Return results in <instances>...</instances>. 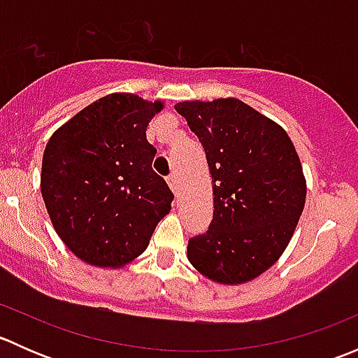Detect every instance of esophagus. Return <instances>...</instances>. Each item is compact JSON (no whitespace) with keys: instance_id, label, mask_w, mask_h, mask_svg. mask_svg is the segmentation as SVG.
<instances>
[{"instance_id":"34e87169","label":"esophagus","mask_w":358,"mask_h":358,"mask_svg":"<svg viewBox=\"0 0 358 358\" xmlns=\"http://www.w3.org/2000/svg\"><path fill=\"white\" fill-rule=\"evenodd\" d=\"M168 185H169V189L173 190V192H178V180H176V176L175 175H169L168 176Z\"/></svg>"}]
</instances>
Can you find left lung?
<instances>
[{
  "mask_svg": "<svg viewBox=\"0 0 358 358\" xmlns=\"http://www.w3.org/2000/svg\"><path fill=\"white\" fill-rule=\"evenodd\" d=\"M175 109L204 147L215 196L209 230L189 239L187 258L215 282L252 280L279 259L305 208L294 145L277 122L237 99Z\"/></svg>",
  "mask_w": 358,
  "mask_h": 358,
  "instance_id": "left-lung-1",
  "label": "left lung"
}]
</instances>
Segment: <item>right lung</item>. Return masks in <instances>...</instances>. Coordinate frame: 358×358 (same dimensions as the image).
I'll list each match as a JSON object with an SVG mask.
<instances>
[{"mask_svg":"<svg viewBox=\"0 0 358 358\" xmlns=\"http://www.w3.org/2000/svg\"><path fill=\"white\" fill-rule=\"evenodd\" d=\"M161 102L110 93L60 126L46 143L41 194L64 244L95 266L126 265L142 255L173 192L152 169L147 142Z\"/></svg>","mask_w":358,"mask_h":358,"instance_id":"add662e5","label":"right lung"}]
</instances>
